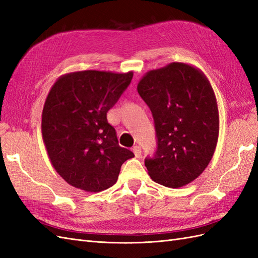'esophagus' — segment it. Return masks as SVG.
Listing matches in <instances>:
<instances>
[{"label": "esophagus", "instance_id": "34e87169", "mask_svg": "<svg viewBox=\"0 0 258 258\" xmlns=\"http://www.w3.org/2000/svg\"><path fill=\"white\" fill-rule=\"evenodd\" d=\"M132 152L135 153V156L137 158H139L140 156H141V154H142V151H141V147H140L139 145H136V146H134L132 147Z\"/></svg>", "mask_w": 258, "mask_h": 258}]
</instances>
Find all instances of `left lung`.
I'll return each mask as SVG.
<instances>
[{
  "label": "left lung",
  "mask_w": 258,
  "mask_h": 258,
  "mask_svg": "<svg viewBox=\"0 0 258 258\" xmlns=\"http://www.w3.org/2000/svg\"><path fill=\"white\" fill-rule=\"evenodd\" d=\"M138 92L153 114L157 148L145 158L153 181L178 188L197 178L212 159L220 119L212 86L182 62L147 72Z\"/></svg>",
  "instance_id": "8db88e82"
}]
</instances>
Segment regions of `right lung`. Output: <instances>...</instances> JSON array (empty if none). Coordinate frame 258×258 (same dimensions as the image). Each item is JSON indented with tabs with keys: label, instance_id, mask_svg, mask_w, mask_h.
Segmentation results:
<instances>
[{
	"label": "right lung",
	"instance_id": "add662e5",
	"mask_svg": "<svg viewBox=\"0 0 258 258\" xmlns=\"http://www.w3.org/2000/svg\"><path fill=\"white\" fill-rule=\"evenodd\" d=\"M134 72L81 71L61 76L46 98L42 136L51 165L67 183L86 191L112 187L134 153L118 145L106 113Z\"/></svg>",
	"mask_w": 258,
	"mask_h": 258
}]
</instances>
